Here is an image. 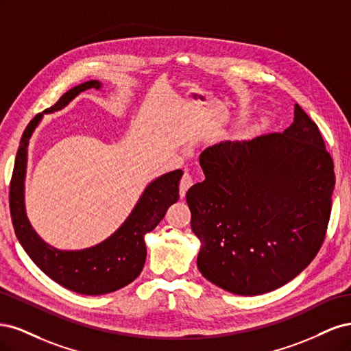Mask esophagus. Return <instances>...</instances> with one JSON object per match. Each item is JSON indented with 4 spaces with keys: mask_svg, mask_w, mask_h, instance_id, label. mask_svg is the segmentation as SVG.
Instances as JSON below:
<instances>
[{
    "mask_svg": "<svg viewBox=\"0 0 351 351\" xmlns=\"http://www.w3.org/2000/svg\"><path fill=\"white\" fill-rule=\"evenodd\" d=\"M193 186V177L190 176L187 171L183 174L182 180H180V196L184 197L187 190Z\"/></svg>",
    "mask_w": 351,
    "mask_h": 351,
    "instance_id": "esophagus-1",
    "label": "esophagus"
}]
</instances>
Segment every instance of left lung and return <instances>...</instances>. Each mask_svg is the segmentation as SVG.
Masks as SVG:
<instances>
[{"instance_id": "8db88e82", "label": "left lung", "mask_w": 351, "mask_h": 351, "mask_svg": "<svg viewBox=\"0 0 351 351\" xmlns=\"http://www.w3.org/2000/svg\"><path fill=\"white\" fill-rule=\"evenodd\" d=\"M189 189L197 268L221 289L258 295L295 278L319 252L331 217L334 162L316 123L294 105L282 133L221 142L199 156Z\"/></svg>"}]
</instances>
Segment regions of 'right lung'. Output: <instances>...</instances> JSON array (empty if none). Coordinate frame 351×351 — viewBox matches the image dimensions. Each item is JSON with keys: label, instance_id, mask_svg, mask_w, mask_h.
<instances>
[{"label": "right lung", "instance_id": "add662e5", "mask_svg": "<svg viewBox=\"0 0 351 351\" xmlns=\"http://www.w3.org/2000/svg\"><path fill=\"white\" fill-rule=\"evenodd\" d=\"M101 83L90 80L70 89L45 112L58 111L83 90L99 89ZM42 119L35 115L23 132L16 155L10 182V214L16 236L29 258L51 280L80 294L98 295L120 290L134 281L146 261L145 234L152 231L165 215L167 209L178 200V183L182 169L156 178L146 187L130 217L111 237L90 249L67 252L48 246L30 227L23 204V180L26 169L27 143L32 132Z\"/></svg>", "mask_w": 351, "mask_h": 351}]
</instances>
